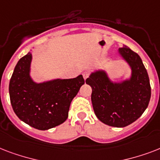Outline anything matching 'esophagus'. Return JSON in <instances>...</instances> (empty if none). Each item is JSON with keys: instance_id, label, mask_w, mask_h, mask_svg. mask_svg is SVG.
I'll list each match as a JSON object with an SVG mask.
<instances>
[{"instance_id": "1", "label": "esophagus", "mask_w": 160, "mask_h": 160, "mask_svg": "<svg viewBox=\"0 0 160 160\" xmlns=\"http://www.w3.org/2000/svg\"><path fill=\"white\" fill-rule=\"evenodd\" d=\"M89 75H90V74H89V72H87V71H85V72L83 73V77H84L85 80H86V79L89 77Z\"/></svg>"}]
</instances>
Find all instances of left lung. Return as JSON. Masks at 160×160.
Wrapping results in <instances>:
<instances>
[{"label": "left lung", "instance_id": "1", "mask_svg": "<svg viewBox=\"0 0 160 160\" xmlns=\"http://www.w3.org/2000/svg\"><path fill=\"white\" fill-rule=\"evenodd\" d=\"M119 54L131 69L129 79L113 82L103 70L92 72L86 84L92 88L91 101L95 115L104 124L122 128L138 119L149 105L151 87L141 58L126 46Z\"/></svg>", "mask_w": 160, "mask_h": 160}]
</instances>
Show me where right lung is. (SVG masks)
Masks as SVG:
<instances>
[{"label": "right lung", "mask_w": 160, "mask_h": 160, "mask_svg": "<svg viewBox=\"0 0 160 160\" xmlns=\"http://www.w3.org/2000/svg\"><path fill=\"white\" fill-rule=\"evenodd\" d=\"M32 54L21 58L11 75L9 93L18 118L30 126L46 130L66 120L70 103L85 84L82 75L73 79H55L42 83L31 77Z\"/></svg>", "instance_id": "obj_1"}]
</instances>
